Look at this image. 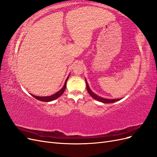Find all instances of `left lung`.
Returning <instances> with one entry per match:
<instances>
[{
  "label": "left lung",
  "instance_id": "1",
  "mask_svg": "<svg viewBox=\"0 0 157 157\" xmlns=\"http://www.w3.org/2000/svg\"><path fill=\"white\" fill-rule=\"evenodd\" d=\"M86 88H87V90H88V92L90 94V96H91L93 98H94L95 99H96V100L99 101H101V102H103V103H113V102H115V101H117L118 99H104V98H101L100 97H99L98 96H96V94H94L91 90H90L89 86H88V84H87L86 83Z\"/></svg>",
  "mask_w": 157,
  "mask_h": 157
}]
</instances>
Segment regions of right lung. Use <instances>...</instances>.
Masks as SVG:
<instances>
[{"label": "right lung", "instance_id": "1", "mask_svg": "<svg viewBox=\"0 0 157 157\" xmlns=\"http://www.w3.org/2000/svg\"><path fill=\"white\" fill-rule=\"evenodd\" d=\"M66 83V82H65ZM66 88V84H65L63 88L61 89V90H59V92H56L55 94L52 95L51 96H48V97H38V96H35L36 99H38V100H40L42 101H46V102H48V101H53L54 99L58 98L59 96H61L62 95L65 91V90Z\"/></svg>", "mask_w": 157, "mask_h": 157}]
</instances>
